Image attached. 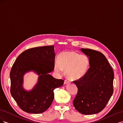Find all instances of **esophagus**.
<instances>
[{"label": "esophagus", "instance_id": "1", "mask_svg": "<svg viewBox=\"0 0 123 123\" xmlns=\"http://www.w3.org/2000/svg\"><path fill=\"white\" fill-rule=\"evenodd\" d=\"M69 83V80H65V81H64V84H68V83Z\"/></svg>", "mask_w": 123, "mask_h": 123}]
</instances>
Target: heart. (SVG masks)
Returning <instances> with one entry per match:
<instances>
[{"label":"heart","mask_w":123,"mask_h":123,"mask_svg":"<svg viewBox=\"0 0 123 123\" xmlns=\"http://www.w3.org/2000/svg\"><path fill=\"white\" fill-rule=\"evenodd\" d=\"M90 64V59L87 55L69 51L59 54L54 70L57 73H62L65 70L66 75L69 79L77 80L86 74Z\"/></svg>","instance_id":"obj_1"}]
</instances>
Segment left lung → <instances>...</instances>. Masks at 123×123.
Listing matches in <instances>:
<instances>
[{
	"label": "left lung",
	"mask_w": 123,
	"mask_h": 123,
	"mask_svg": "<svg viewBox=\"0 0 123 123\" xmlns=\"http://www.w3.org/2000/svg\"><path fill=\"white\" fill-rule=\"evenodd\" d=\"M80 50L89 57L90 64L83 77L73 81L78 88L73 105L81 114H96L104 109L113 94V69L100 52L83 48Z\"/></svg>",
	"instance_id": "8db88e82"
}]
</instances>
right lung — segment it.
<instances>
[{"label":"right lung","mask_w":123,"mask_h":123,"mask_svg":"<svg viewBox=\"0 0 123 123\" xmlns=\"http://www.w3.org/2000/svg\"><path fill=\"white\" fill-rule=\"evenodd\" d=\"M53 46L35 47L22 52L16 58L11 69L10 92L18 105L27 113H42L52 103L55 88L61 87L63 80L51 76L55 64ZM32 70L39 75L38 83L31 91L24 90L23 77Z\"/></svg>","instance_id":"right-lung-1"}]
</instances>
